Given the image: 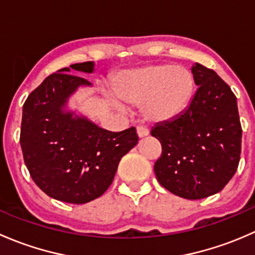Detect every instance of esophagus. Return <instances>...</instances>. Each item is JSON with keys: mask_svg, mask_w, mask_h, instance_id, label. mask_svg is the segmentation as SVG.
<instances>
[{"mask_svg": "<svg viewBox=\"0 0 255 255\" xmlns=\"http://www.w3.org/2000/svg\"><path fill=\"white\" fill-rule=\"evenodd\" d=\"M137 134L139 138H144L149 134V130L145 127H138L137 128Z\"/></svg>", "mask_w": 255, "mask_h": 255, "instance_id": "obj_1", "label": "esophagus"}]
</instances>
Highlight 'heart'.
<instances>
[{"label": "heart", "instance_id": "1", "mask_svg": "<svg viewBox=\"0 0 255 255\" xmlns=\"http://www.w3.org/2000/svg\"><path fill=\"white\" fill-rule=\"evenodd\" d=\"M195 80L184 66L170 64L145 66L121 73L116 79V96L127 105H142L150 123H168L179 118L192 99ZM117 109H122L116 102Z\"/></svg>", "mask_w": 255, "mask_h": 255}]
</instances>
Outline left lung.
Listing matches in <instances>:
<instances>
[{
    "label": "left lung",
    "instance_id": "1",
    "mask_svg": "<svg viewBox=\"0 0 255 255\" xmlns=\"http://www.w3.org/2000/svg\"><path fill=\"white\" fill-rule=\"evenodd\" d=\"M191 71L199 89L189 107L171 122L156 123L150 134L161 143L154 164L159 184L180 197L200 200L220 192L237 171L242 127L231 87L201 64Z\"/></svg>",
    "mask_w": 255,
    "mask_h": 255
}]
</instances>
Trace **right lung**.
<instances>
[{
    "label": "right lung",
    "mask_w": 255,
    "mask_h": 255,
    "mask_svg": "<svg viewBox=\"0 0 255 255\" xmlns=\"http://www.w3.org/2000/svg\"><path fill=\"white\" fill-rule=\"evenodd\" d=\"M94 70V61L60 69L23 105L19 143L25 166L43 192L69 204H86L101 196L112 184L122 156L138 143L134 127L110 132L66 111L69 97L80 86H91L71 74Z\"/></svg>",
    "instance_id": "right-lung-1"
}]
</instances>
